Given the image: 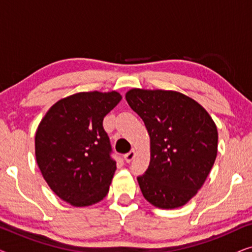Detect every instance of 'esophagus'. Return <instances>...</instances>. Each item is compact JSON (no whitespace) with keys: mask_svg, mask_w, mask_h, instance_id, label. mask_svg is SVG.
I'll list each match as a JSON object with an SVG mask.
<instances>
[{"mask_svg":"<svg viewBox=\"0 0 252 252\" xmlns=\"http://www.w3.org/2000/svg\"><path fill=\"white\" fill-rule=\"evenodd\" d=\"M135 157V151L134 150H130L129 153L125 154V156H124V159H125L126 163H130V161L133 160V158Z\"/></svg>","mask_w":252,"mask_h":252,"instance_id":"34e87169","label":"esophagus"}]
</instances>
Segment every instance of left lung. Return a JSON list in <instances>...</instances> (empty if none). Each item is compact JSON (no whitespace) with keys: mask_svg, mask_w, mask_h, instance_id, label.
<instances>
[{"mask_svg":"<svg viewBox=\"0 0 252 252\" xmlns=\"http://www.w3.org/2000/svg\"><path fill=\"white\" fill-rule=\"evenodd\" d=\"M126 101L150 135V165L137 177L144 198L160 209L185 205L215 164L216 124L203 106L178 92L135 88Z\"/></svg>","mask_w":252,"mask_h":252,"instance_id":"obj_1","label":"left lung"}]
</instances>
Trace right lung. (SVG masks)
Listing matches in <instances>:
<instances>
[{"mask_svg":"<svg viewBox=\"0 0 252 252\" xmlns=\"http://www.w3.org/2000/svg\"><path fill=\"white\" fill-rule=\"evenodd\" d=\"M120 99L117 92L78 93L58 101L41 120L36 161L51 190L63 201L87 206L108 194L116 160L103 119Z\"/></svg>","mask_w":252,"mask_h":252,"instance_id":"add662e5","label":"right lung"}]
</instances>
